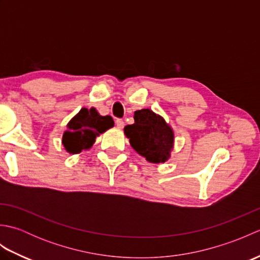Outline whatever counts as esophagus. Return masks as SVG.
Masks as SVG:
<instances>
[{
    "label": "esophagus",
    "mask_w": 260,
    "mask_h": 260,
    "mask_svg": "<svg viewBox=\"0 0 260 260\" xmlns=\"http://www.w3.org/2000/svg\"><path fill=\"white\" fill-rule=\"evenodd\" d=\"M124 120L123 119H116V126H117V128L121 129L124 127Z\"/></svg>",
    "instance_id": "34e87169"
}]
</instances>
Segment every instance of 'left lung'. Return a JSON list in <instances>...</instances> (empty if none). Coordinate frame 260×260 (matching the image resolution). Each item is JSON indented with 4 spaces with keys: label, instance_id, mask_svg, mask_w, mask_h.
<instances>
[{
    "label": "left lung",
    "instance_id": "8db88e82",
    "mask_svg": "<svg viewBox=\"0 0 260 260\" xmlns=\"http://www.w3.org/2000/svg\"><path fill=\"white\" fill-rule=\"evenodd\" d=\"M134 124L127 125L124 133L134 150L151 163H164L171 157L174 132L165 119L151 109L134 113Z\"/></svg>",
    "mask_w": 260,
    "mask_h": 260
}]
</instances>
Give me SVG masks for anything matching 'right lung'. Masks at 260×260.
Returning <instances> with one entry per match:
<instances>
[{"label": "right lung", "instance_id": "right-lung-1", "mask_svg": "<svg viewBox=\"0 0 260 260\" xmlns=\"http://www.w3.org/2000/svg\"><path fill=\"white\" fill-rule=\"evenodd\" d=\"M114 120L112 116H102L91 107L81 108L79 113L70 119L67 129L63 132L62 145L69 154H79L89 150L96 141V137L112 128Z\"/></svg>", "mask_w": 260, "mask_h": 260}]
</instances>
